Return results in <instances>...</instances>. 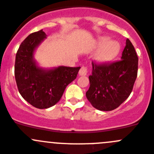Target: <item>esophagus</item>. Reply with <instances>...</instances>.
<instances>
[{
	"instance_id": "esophagus-1",
	"label": "esophagus",
	"mask_w": 154,
	"mask_h": 154,
	"mask_svg": "<svg viewBox=\"0 0 154 154\" xmlns=\"http://www.w3.org/2000/svg\"><path fill=\"white\" fill-rule=\"evenodd\" d=\"M88 68H87L86 66H82V67L80 69L79 74V75H85L88 73Z\"/></svg>"
}]
</instances>
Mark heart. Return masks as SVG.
<instances>
[{
	"label": "heart",
	"mask_w": 154,
	"mask_h": 154,
	"mask_svg": "<svg viewBox=\"0 0 154 154\" xmlns=\"http://www.w3.org/2000/svg\"><path fill=\"white\" fill-rule=\"evenodd\" d=\"M101 46L97 53L96 58L98 61L106 62L112 60L119 52L120 45L115 40H108L107 37H101L98 39V45Z\"/></svg>",
	"instance_id": "b5f03b06"
}]
</instances>
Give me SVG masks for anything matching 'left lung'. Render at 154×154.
<instances>
[{
	"instance_id": "1",
	"label": "left lung",
	"mask_w": 154,
	"mask_h": 154,
	"mask_svg": "<svg viewBox=\"0 0 154 154\" xmlns=\"http://www.w3.org/2000/svg\"><path fill=\"white\" fill-rule=\"evenodd\" d=\"M92 74L86 97L94 108L112 111L129 97L137 76L138 57L133 44L127 39L121 60L97 63L92 61Z\"/></svg>"
}]
</instances>
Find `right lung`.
Segmentation results:
<instances>
[{
  "mask_svg": "<svg viewBox=\"0 0 154 154\" xmlns=\"http://www.w3.org/2000/svg\"><path fill=\"white\" fill-rule=\"evenodd\" d=\"M46 38L43 29L29 34L21 43L16 54L14 75L18 91L28 103L45 109L56 105L68 85L77 77L80 67L60 66L52 70L39 69L33 52Z\"/></svg>",
  "mask_w": 154,
  "mask_h": 154,
  "instance_id": "right-lung-1",
  "label": "right lung"
}]
</instances>
